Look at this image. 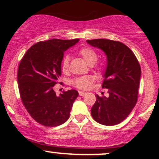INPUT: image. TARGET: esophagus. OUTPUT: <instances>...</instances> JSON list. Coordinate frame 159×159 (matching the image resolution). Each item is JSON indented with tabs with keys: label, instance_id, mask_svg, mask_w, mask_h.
<instances>
[{
	"label": "esophagus",
	"instance_id": "34e87169",
	"mask_svg": "<svg viewBox=\"0 0 159 159\" xmlns=\"http://www.w3.org/2000/svg\"><path fill=\"white\" fill-rule=\"evenodd\" d=\"M78 93H79V95L81 96H85V95H86V93L83 92V91H79V92H78Z\"/></svg>",
	"mask_w": 159,
	"mask_h": 159
}]
</instances>
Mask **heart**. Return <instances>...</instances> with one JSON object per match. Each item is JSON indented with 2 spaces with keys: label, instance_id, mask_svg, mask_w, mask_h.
<instances>
[{
  "label": "heart",
  "instance_id": "b5f03b06",
  "mask_svg": "<svg viewBox=\"0 0 159 159\" xmlns=\"http://www.w3.org/2000/svg\"><path fill=\"white\" fill-rule=\"evenodd\" d=\"M78 54L83 58L84 61L90 66L94 65L98 60V56L97 52L93 48H90V47H84V48H81L79 50V52H78ZM69 61V57L67 55L63 57L61 64V68L63 72H66L68 70ZM103 66L102 64L96 65L94 66V70L97 72H101ZM93 82V78L92 76L86 75L74 78L71 81V83H72V84L74 87H75L78 89H80V90H88L89 88H90Z\"/></svg>",
  "mask_w": 159,
  "mask_h": 159
}]
</instances>
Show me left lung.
<instances>
[{
	"instance_id": "1",
	"label": "left lung",
	"mask_w": 159,
	"mask_h": 159,
	"mask_svg": "<svg viewBox=\"0 0 159 159\" xmlns=\"http://www.w3.org/2000/svg\"><path fill=\"white\" fill-rule=\"evenodd\" d=\"M87 42L102 49L107 61L102 87L108 89V96L96 95L91 114L102 125L119 124L130 114L138 101L141 75L139 62L132 51L120 42L105 39Z\"/></svg>"
}]
</instances>
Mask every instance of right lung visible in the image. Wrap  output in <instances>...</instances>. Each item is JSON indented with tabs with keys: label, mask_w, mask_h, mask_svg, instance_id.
I'll list each match as a JSON object with an SVG mask.
<instances>
[{
	"label": "right lung",
	"mask_w": 159,
	"mask_h": 159,
	"mask_svg": "<svg viewBox=\"0 0 159 159\" xmlns=\"http://www.w3.org/2000/svg\"><path fill=\"white\" fill-rule=\"evenodd\" d=\"M78 39H53L32 45L21 60L18 84L21 102L36 122L45 126H58L69 119L78 96L77 90L63 91L57 96L54 85L61 75L63 53Z\"/></svg>",
	"instance_id": "1"
}]
</instances>
